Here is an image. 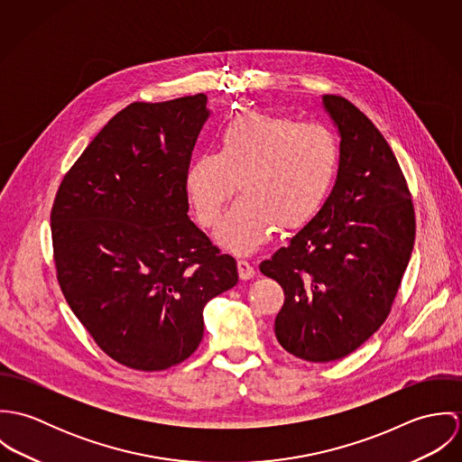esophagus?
<instances>
[{
  "label": "esophagus",
  "instance_id": "obj_1",
  "mask_svg": "<svg viewBox=\"0 0 462 462\" xmlns=\"http://www.w3.org/2000/svg\"><path fill=\"white\" fill-rule=\"evenodd\" d=\"M238 273H240V279L247 281V279H253L256 275V270L254 266L249 263L247 260H238Z\"/></svg>",
  "mask_w": 462,
  "mask_h": 462
}]
</instances>
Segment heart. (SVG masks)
<instances>
[{
  "label": "heart",
  "mask_w": 462,
  "mask_h": 462,
  "mask_svg": "<svg viewBox=\"0 0 462 462\" xmlns=\"http://www.w3.org/2000/svg\"><path fill=\"white\" fill-rule=\"evenodd\" d=\"M339 165L334 133L320 125L247 112L218 133V152H200L185 174L190 208L204 227L218 222L238 183L240 199L215 231L220 247L247 254L270 238L275 224H308L329 196Z\"/></svg>",
  "instance_id": "b5f03b06"
}]
</instances>
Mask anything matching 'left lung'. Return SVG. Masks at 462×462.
Returning a JSON list of instances; mask_svg holds the SVG:
<instances>
[{"instance_id": "1", "label": "left lung", "mask_w": 462, "mask_h": 462, "mask_svg": "<svg viewBox=\"0 0 462 462\" xmlns=\"http://www.w3.org/2000/svg\"><path fill=\"white\" fill-rule=\"evenodd\" d=\"M339 134L329 198L260 264L284 290L275 336L311 363L341 359L390 315L414 245V209L390 143L350 101L322 96Z\"/></svg>"}]
</instances>
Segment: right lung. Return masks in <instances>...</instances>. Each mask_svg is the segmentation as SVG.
I'll use <instances>...</instances> for the list:
<instances>
[{"mask_svg": "<svg viewBox=\"0 0 462 462\" xmlns=\"http://www.w3.org/2000/svg\"><path fill=\"white\" fill-rule=\"evenodd\" d=\"M204 94L133 103L96 134L59 189L51 236L60 288L117 363L167 370L202 339V310L236 262L189 217L185 174L209 117Z\"/></svg>", "mask_w": 462, "mask_h": 462, "instance_id": "1", "label": "right lung"}]
</instances>
